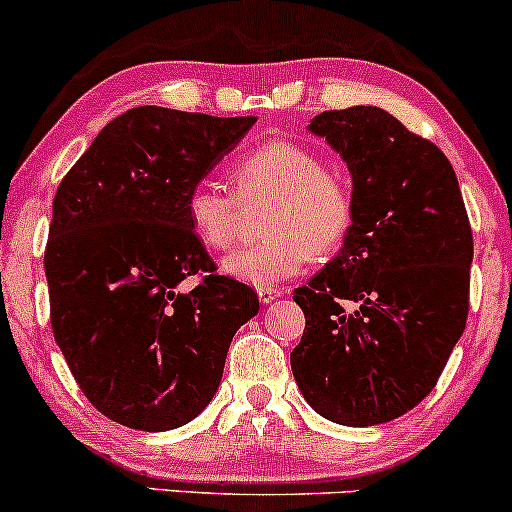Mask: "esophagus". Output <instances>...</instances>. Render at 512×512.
I'll use <instances>...</instances> for the list:
<instances>
[{
	"label": "esophagus",
	"instance_id": "34e87169",
	"mask_svg": "<svg viewBox=\"0 0 512 512\" xmlns=\"http://www.w3.org/2000/svg\"><path fill=\"white\" fill-rule=\"evenodd\" d=\"M280 295H283V292H280L278 287H261V290H258V300H261V304H271L278 300Z\"/></svg>",
	"mask_w": 512,
	"mask_h": 512
}]
</instances>
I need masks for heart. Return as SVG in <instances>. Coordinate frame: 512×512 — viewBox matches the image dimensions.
I'll list each match as a JSON object with an SVG mask.
<instances>
[{"label":"heart","mask_w":512,"mask_h":512,"mask_svg":"<svg viewBox=\"0 0 512 512\" xmlns=\"http://www.w3.org/2000/svg\"><path fill=\"white\" fill-rule=\"evenodd\" d=\"M237 195L217 183H198L186 195V220L208 251H227L237 239L241 206L266 203L261 244L234 251L222 271L239 283L275 287L300 275L309 258H326L353 232L355 186L343 169L321 164L312 147L268 140L244 152L229 169Z\"/></svg>","instance_id":"b5f03b06"}]
</instances>
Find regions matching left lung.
<instances>
[{"mask_svg":"<svg viewBox=\"0 0 512 512\" xmlns=\"http://www.w3.org/2000/svg\"><path fill=\"white\" fill-rule=\"evenodd\" d=\"M309 130L341 152L358 210L341 254L292 295L307 319L292 375L324 418L377 426L433 392L467 326L472 227L442 149L382 108L324 111Z\"/></svg>","mask_w":512,"mask_h":512,"instance_id":"8db88e82","label":"left lung"}]
</instances>
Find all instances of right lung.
Instances as JSON below:
<instances>
[{"label":"right lung","mask_w":512,"mask_h":512,"mask_svg":"<svg viewBox=\"0 0 512 512\" xmlns=\"http://www.w3.org/2000/svg\"><path fill=\"white\" fill-rule=\"evenodd\" d=\"M256 118L140 106L106 125L57 186L45 278L55 341L86 399L147 433L193 421L258 312L217 273L186 220V195ZM199 283L183 293V279Z\"/></svg>","instance_id":"1"}]
</instances>
